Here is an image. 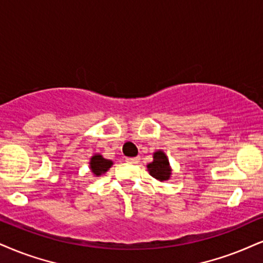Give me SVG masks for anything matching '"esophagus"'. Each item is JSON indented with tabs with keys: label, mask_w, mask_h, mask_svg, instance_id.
<instances>
[{
	"label": "esophagus",
	"mask_w": 263,
	"mask_h": 263,
	"mask_svg": "<svg viewBox=\"0 0 263 263\" xmlns=\"http://www.w3.org/2000/svg\"><path fill=\"white\" fill-rule=\"evenodd\" d=\"M139 160H140V158H139V157H128L125 161L128 162V163H133V164H134V163H138Z\"/></svg>",
	"instance_id": "1"
}]
</instances>
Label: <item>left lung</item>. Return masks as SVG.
Returning a JSON list of instances; mask_svg holds the SVG:
<instances>
[{
	"label": "left lung",
	"instance_id": "left-lung-1",
	"mask_svg": "<svg viewBox=\"0 0 263 263\" xmlns=\"http://www.w3.org/2000/svg\"><path fill=\"white\" fill-rule=\"evenodd\" d=\"M148 173L151 174L155 179L164 181L171 178L172 170L170 166V161L163 151L158 150L154 154V161L147 164Z\"/></svg>",
	"mask_w": 263,
	"mask_h": 263
}]
</instances>
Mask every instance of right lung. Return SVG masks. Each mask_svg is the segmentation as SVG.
<instances>
[{"label":"right lung","instance_id":"obj_1","mask_svg":"<svg viewBox=\"0 0 263 263\" xmlns=\"http://www.w3.org/2000/svg\"><path fill=\"white\" fill-rule=\"evenodd\" d=\"M112 161L106 160V158H103L101 155L96 154L93 155L91 160H90V170H91V172L96 177H99L101 176V174L106 173V172L112 167Z\"/></svg>","mask_w":263,"mask_h":263}]
</instances>
